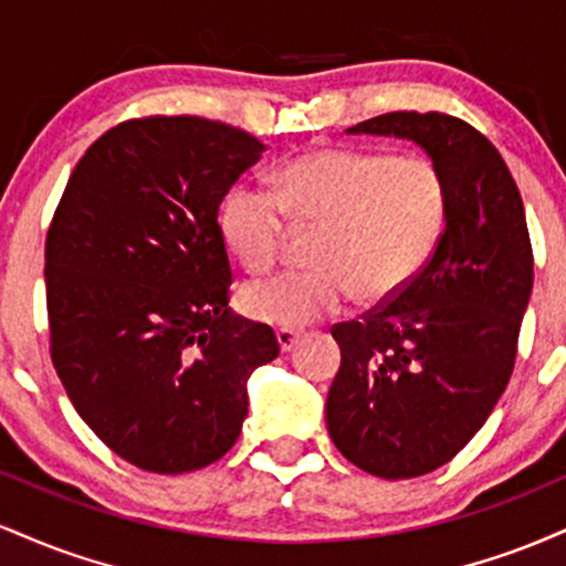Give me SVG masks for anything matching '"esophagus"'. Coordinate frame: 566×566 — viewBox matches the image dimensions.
<instances>
[{"label":"esophagus","instance_id":"esophagus-1","mask_svg":"<svg viewBox=\"0 0 566 566\" xmlns=\"http://www.w3.org/2000/svg\"><path fill=\"white\" fill-rule=\"evenodd\" d=\"M276 340H279V348L287 354V350L295 348V343L301 340V329H292V327H279L276 329Z\"/></svg>","mask_w":566,"mask_h":566}]
</instances>
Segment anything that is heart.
I'll return each instance as SVG.
<instances>
[{
	"label": "heart",
	"mask_w": 566,
	"mask_h": 566,
	"mask_svg": "<svg viewBox=\"0 0 566 566\" xmlns=\"http://www.w3.org/2000/svg\"><path fill=\"white\" fill-rule=\"evenodd\" d=\"M450 212L447 178L433 159L373 148L324 146L279 167L276 191L239 184L226 197L220 229L250 271L274 269L287 239V216L322 229L311 271H292L242 290L252 319L282 327L335 314L350 292L386 303L423 271Z\"/></svg>",
	"instance_id": "heart-1"
}]
</instances>
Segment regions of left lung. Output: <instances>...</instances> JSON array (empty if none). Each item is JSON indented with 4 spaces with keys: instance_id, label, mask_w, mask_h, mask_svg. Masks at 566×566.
<instances>
[{
    "instance_id": "1",
    "label": "left lung",
    "mask_w": 566,
    "mask_h": 566,
    "mask_svg": "<svg viewBox=\"0 0 566 566\" xmlns=\"http://www.w3.org/2000/svg\"><path fill=\"white\" fill-rule=\"evenodd\" d=\"M348 133L415 140L450 191L423 271L329 329L340 346L327 394L335 447L373 476L415 479L450 463L509 386L535 265L527 218L497 148L458 116L391 112Z\"/></svg>"
}]
</instances>
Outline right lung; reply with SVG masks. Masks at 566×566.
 <instances>
[{
    "instance_id": "add662e5",
    "label": "right lung",
    "mask_w": 566,
    "mask_h": 566,
    "mask_svg": "<svg viewBox=\"0 0 566 566\" xmlns=\"http://www.w3.org/2000/svg\"><path fill=\"white\" fill-rule=\"evenodd\" d=\"M263 143L201 116H140L84 151L44 242L50 356L95 437L151 473L216 463L276 359L269 324L231 314L218 207Z\"/></svg>"
}]
</instances>
